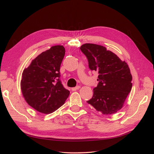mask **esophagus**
<instances>
[{
	"mask_svg": "<svg viewBox=\"0 0 154 154\" xmlns=\"http://www.w3.org/2000/svg\"><path fill=\"white\" fill-rule=\"evenodd\" d=\"M80 86H77V87H76L72 88V91H77V90H78V89H80Z\"/></svg>",
	"mask_w": 154,
	"mask_h": 154,
	"instance_id": "1",
	"label": "esophagus"
}]
</instances>
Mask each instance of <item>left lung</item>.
<instances>
[{
	"label": "left lung",
	"mask_w": 154,
	"mask_h": 154,
	"mask_svg": "<svg viewBox=\"0 0 154 154\" xmlns=\"http://www.w3.org/2000/svg\"><path fill=\"white\" fill-rule=\"evenodd\" d=\"M80 49L87 58L90 69L99 74L98 84L87 102L103 114L117 112L122 109L132 87L127 63L100 45L85 44Z\"/></svg>",
	"instance_id": "8db88e82"
}]
</instances>
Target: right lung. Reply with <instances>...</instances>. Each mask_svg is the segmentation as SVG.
<instances>
[{"label": "right lung", "instance_id": "1", "mask_svg": "<svg viewBox=\"0 0 154 154\" xmlns=\"http://www.w3.org/2000/svg\"><path fill=\"white\" fill-rule=\"evenodd\" d=\"M63 45H54L37 56L22 74V95L39 112L50 114L62 106L70 92L60 80V67L65 55Z\"/></svg>", "mask_w": 154, "mask_h": 154}]
</instances>
